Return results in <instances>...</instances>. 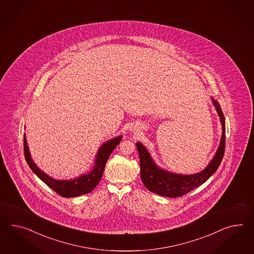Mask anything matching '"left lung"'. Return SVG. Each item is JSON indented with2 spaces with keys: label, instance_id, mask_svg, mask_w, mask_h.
I'll return each mask as SVG.
<instances>
[{
  "label": "left lung",
  "instance_id": "left-lung-1",
  "mask_svg": "<svg viewBox=\"0 0 254 254\" xmlns=\"http://www.w3.org/2000/svg\"><path fill=\"white\" fill-rule=\"evenodd\" d=\"M213 104L219 115L223 134L220 141V146L213 160L207 165L203 171L195 175H178L170 172L165 171L158 167L152 161L150 153L140 142H137V151L139 155L140 178L145 187L150 191L156 193L161 196L178 198L184 196L206 182L210 177L217 170L224 157L226 147V125L225 117L220 108L219 103L213 101Z\"/></svg>",
  "mask_w": 254,
  "mask_h": 254
}]
</instances>
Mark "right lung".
<instances>
[{"label": "right lung", "instance_id": "1", "mask_svg": "<svg viewBox=\"0 0 254 254\" xmlns=\"http://www.w3.org/2000/svg\"><path fill=\"white\" fill-rule=\"evenodd\" d=\"M121 140H122V136H119L105 142L100 148V150L97 153L95 165L93 170L89 174L82 175L81 177L74 180H55L50 178L45 173L41 171V169L35 165L34 162L30 157L25 134H24V153H25V158L28 166L31 168L32 171L34 172L39 179L42 180L46 185L50 187L53 190H55L60 196L64 198H73V197H77V196L89 193L96 188V186L99 184L100 180L103 177L105 165L110 154L115 150L117 145L120 143Z\"/></svg>", "mask_w": 254, "mask_h": 254}]
</instances>
